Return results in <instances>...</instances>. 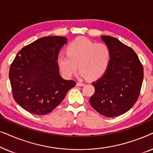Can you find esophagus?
I'll list each match as a JSON object with an SVG mask.
<instances>
[{"mask_svg": "<svg viewBox=\"0 0 153 153\" xmlns=\"http://www.w3.org/2000/svg\"><path fill=\"white\" fill-rule=\"evenodd\" d=\"M76 85H77V86H84L85 83H81V82H78V83H76Z\"/></svg>", "mask_w": 153, "mask_h": 153, "instance_id": "1", "label": "esophagus"}]
</instances>
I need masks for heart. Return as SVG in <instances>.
<instances>
[{
    "label": "heart",
    "mask_w": 153,
    "mask_h": 153,
    "mask_svg": "<svg viewBox=\"0 0 153 153\" xmlns=\"http://www.w3.org/2000/svg\"><path fill=\"white\" fill-rule=\"evenodd\" d=\"M67 54L60 53L57 62L62 74L70 77L79 69L81 76L97 79L105 74L111 60L109 47L104 43H95L86 37L74 39L66 47Z\"/></svg>",
    "instance_id": "heart-1"
}]
</instances>
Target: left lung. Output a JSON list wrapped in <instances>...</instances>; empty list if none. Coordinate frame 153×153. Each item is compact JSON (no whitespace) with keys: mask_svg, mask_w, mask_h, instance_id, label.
Wrapping results in <instances>:
<instances>
[{"mask_svg":"<svg viewBox=\"0 0 153 153\" xmlns=\"http://www.w3.org/2000/svg\"><path fill=\"white\" fill-rule=\"evenodd\" d=\"M109 47L111 60L105 74L93 81L95 93L91 106L102 116L116 117L130 109L137 102L143 79V68L131 48L116 37L101 36Z\"/></svg>","mask_w":153,"mask_h":153,"instance_id":"1","label":"left lung"}]
</instances>
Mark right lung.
I'll use <instances>...</instances> for the list:
<instances>
[{
  "instance_id": "right-lung-1",
  "label": "right lung",
  "mask_w": 153,
  "mask_h": 153,
  "mask_svg": "<svg viewBox=\"0 0 153 153\" xmlns=\"http://www.w3.org/2000/svg\"><path fill=\"white\" fill-rule=\"evenodd\" d=\"M67 40L60 36L42 37L22 48L11 64L13 97L30 114L43 116L51 112L76 84L60 75L57 58Z\"/></svg>"
}]
</instances>
